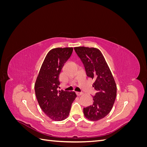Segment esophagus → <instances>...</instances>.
Returning <instances> with one entry per match:
<instances>
[{
	"label": "esophagus",
	"mask_w": 147,
	"mask_h": 147,
	"mask_svg": "<svg viewBox=\"0 0 147 147\" xmlns=\"http://www.w3.org/2000/svg\"><path fill=\"white\" fill-rule=\"evenodd\" d=\"M83 94V92H76V94L78 96H82V94Z\"/></svg>",
	"instance_id": "obj_1"
}]
</instances>
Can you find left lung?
Instances as JSON below:
<instances>
[{
	"label": "left lung",
	"mask_w": 147,
	"mask_h": 147,
	"mask_svg": "<svg viewBox=\"0 0 147 147\" xmlns=\"http://www.w3.org/2000/svg\"><path fill=\"white\" fill-rule=\"evenodd\" d=\"M74 50L82 61L87 76L94 80L92 86L97 91L93 96V104L83 109L84 115L91 121H98L112 110L117 96V84L99 49L78 47Z\"/></svg>",
	"instance_id": "1"
}]
</instances>
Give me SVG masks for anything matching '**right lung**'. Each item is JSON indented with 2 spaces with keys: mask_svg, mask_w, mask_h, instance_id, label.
<instances>
[{
  "mask_svg": "<svg viewBox=\"0 0 147 147\" xmlns=\"http://www.w3.org/2000/svg\"><path fill=\"white\" fill-rule=\"evenodd\" d=\"M73 48H53L48 53L35 83L38 103L47 116L54 121L67 118L71 105L77 97L74 91H57L59 74L72 55Z\"/></svg>",
  "mask_w": 147,
  "mask_h": 147,
  "instance_id": "right-lung-1",
  "label": "right lung"
}]
</instances>
